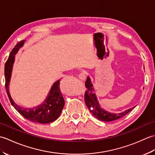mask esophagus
<instances>
[{"instance_id": "1", "label": "esophagus", "mask_w": 155, "mask_h": 155, "mask_svg": "<svg viewBox=\"0 0 155 155\" xmlns=\"http://www.w3.org/2000/svg\"><path fill=\"white\" fill-rule=\"evenodd\" d=\"M78 77H79L80 79H81L82 81H85V80H86V78H87L86 72H84V71L81 72V73L79 74V76H78Z\"/></svg>"}]
</instances>
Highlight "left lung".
<instances>
[{
    "label": "left lung",
    "instance_id": "left-lung-1",
    "mask_svg": "<svg viewBox=\"0 0 155 155\" xmlns=\"http://www.w3.org/2000/svg\"><path fill=\"white\" fill-rule=\"evenodd\" d=\"M85 87L87 88L84 94L85 103H86L87 107L92 114L94 115V117L98 118V120L104 122H110L117 120L126 115L130 110H132L134 108L133 107L129 108V109H127L120 113H110V112L104 110V108L101 107L96 94L94 93V88L89 77H87V79L85 82Z\"/></svg>",
    "mask_w": 155,
    "mask_h": 155
}]
</instances>
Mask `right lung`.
<instances>
[{
	"label": "right lung",
	"mask_w": 155,
	"mask_h": 155,
	"mask_svg": "<svg viewBox=\"0 0 155 155\" xmlns=\"http://www.w3.org/2000/svg\"><path fill=\"white\" fill-rule=\"evenodd\" d=\"M25 40L21 41L15 45L10 53L8 60L5 66V87L11 103L18 113L33 123L41 124L50 123L57 120L61 115V111L64 105V100L60 89V80H58L52 84L47 98L42 103L34 108H23L16 104L13 101L9 92V84L11 81L13 64L15 54L19 48L23 47Z\"/></svg>",
	"instance_id": "right-lung-1"
}]
</instances>
